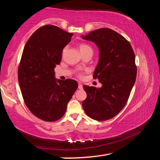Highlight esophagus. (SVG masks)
I'll return each instance as SVG.
<instances>
[{
    "mask_svg": "<svg viewBox=\"0 0 160 160\" xmlns=\"http://www.w3.org/2000/svg\"><path fill=\"white\" fill-rule=\"evenodd\" d=\"M78 88H79L80 90H82V89L83 88L82 84H81V83H78Z\"/></svg>",
    "mask_w": 160,
    "mask_h": 160,
    "instance_id": "34e87169",
    "label": "esophagus"
}]
</instances>
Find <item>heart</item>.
<instances>
[{"label":"heart","mask_w":160,"mask_h":160,"mask_svg":"<svg viewBox=\"0 0 160 160\" xmlns=\"http://www.w3.org/2000/svg\"><path fill=\"white\" fill-rule=\"evenodd\" d=\"M79 49L81 53L85 52V51H92V48L89 45L85 44H81L79 46Z\"/></svg>","instance_id":"obj_1"}]
</instances>
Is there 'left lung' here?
Segmentation results:
<instances>
[{
    "mask_svg": "<svg viewBox=\"0 0 160 160\" xmlns=\"http://www.w3.org/2000/svg\"><path fill=\"white\" fill-rule=\"evenodd\" d=\"M81 37L98 47L99 61L93 77L102 85L99 88L83 86L87 93L83 109L94 120H109L125 107L135 84V53L125 38L109 28L96 29Z\"/></svg>",
    "mask_w": 160,
    "mask_h": 160,
    "instance_id": "obj_1",
    "label": "left lung"
}]
</instances>
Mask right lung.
Returning <instances> with one entry per match:
<instances>
[{
  "label": "right lung",
  "instance_id": "add662e5",
  "mask_svg": "<svg viewBox=\"0 0 160 160\" xmlns=\"http://www.w3.org/2000/svg\"><path fill=\"white\" fill-rule=\"evenodd\" d=\"M72 35L56 26L44 25L32 34L24 47L18 68L21 92L29 111L45 121L62 118L78 89L77 81L56 79L54 72Z\"/></svg>",
  "mask_w": 160,
  "mask_h": 160
}]
</instances>
